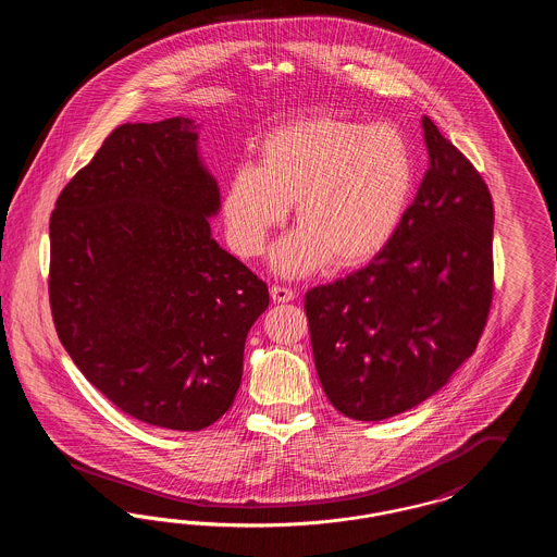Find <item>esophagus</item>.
Segmentation results:
<instances>
[{
    "instance_id": "34e87169",
    "label": "esophagus",
    "mask_w": 557,
    "mask_h": 557,
    "mask_svg": "<svg viewBox=\"0 0 557 557\" xmlns=\"http://www.w3.org/2000/svg\"><path fill=\"white\" fill-rule=\"evenodd\" d=\"M271 298L273 302H292L294 300V292L290 288H284V286H271Z\"/></svg>"
}]
</instances>
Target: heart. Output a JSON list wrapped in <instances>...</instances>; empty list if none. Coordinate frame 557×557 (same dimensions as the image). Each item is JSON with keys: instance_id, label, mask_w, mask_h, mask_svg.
Wrapping results in <instances>:
<instances>
[{"instance_id": "1", "label": "heart", "mask_w": 557, "mask_h": 557, "mask_svg": "<svg viewBox=\"0 0 557 557\" xmlns=\"http://www.w3.org/2000/svg\"><path fill=\"white\" fill-rule=\"evenodd\" d=\"M416 175L413 148L393 123L318 116L284 125L267 135L261 164H239L225 184L227 239L242 257L263 255L294 202L300 225L273 248L275 273L311 275L332 259L361 265L397 234Z\"/></svg>"}]
</instances>
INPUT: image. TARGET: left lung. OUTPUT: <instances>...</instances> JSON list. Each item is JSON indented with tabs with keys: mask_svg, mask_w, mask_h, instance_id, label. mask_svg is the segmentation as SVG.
<instances>
[{
	"mask_svg": "<svg viewBox=\"0 0 557 557\" xmlns=\"http://www.w3.org/2000/svg\"><path fill=\"white\" fill-rule=\"evenodd\" d=\"M397 234L368 265L307 292L319 382L352 420L380 422L438 393L472 357L493 298V200L438 127Z\"/></svg>",
	"mask_w": 557,
	"mask_h": 557,
	"instance_id": "left-lung-1",
	"label": "left lung"
}]
</instances>
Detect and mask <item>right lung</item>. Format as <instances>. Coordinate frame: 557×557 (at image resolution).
<instances>
[{"label": "right lung", "instance_id": "obj_1", "mask_svg": "<svg viewBox=\"0 0 557 557\" xmlns=\"http://www.w3.org/2000/svg\"><path fill=\"white\" fill-rule=\"evenodd\" d=\"M200 125L127 123L62 189L50 302L81 373L139 422L196 432L234 403L269 290L212 238L216 180Z\"/></svg>", "mask_w": 557, "mask_h": 557}]
</instances>
